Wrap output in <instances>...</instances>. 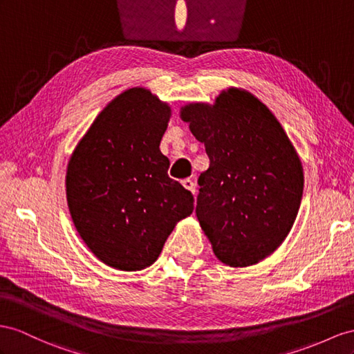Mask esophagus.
Wrapping results in <instances>:
<instances>
[{
    "label": "esophagus",
    "instance_id": "obj_1",
    "mask_svg": "<svg viewBox=\"0 0 354 354\" xmlns=\"http://www.w3.org/2000/svg\"><path fill=\"white\" fill-rule=\"evenodd\" d=\"M183 185H184V188L188 189V192L192 193V194L196 193V184L193 183L192 179H184V180H183Z\"/></svg>",
    "mask_w": 354,
    "mask_h": 354
}]
</instances>
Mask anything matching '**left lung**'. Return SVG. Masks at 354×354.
<instances>
[{
  "instance_id": "obj_1",
  "label": "left lung",
  "mask_w": 354,
  "mask_h": 354,
  "mask_svg": "<svg viewBox=\"0 0 354 354\" xmlns=\"http://www.w3.org/2000/svg\"><path fill=\"white\" fill-rule=\"evenodd\" d=\"M205 145L209 169L198 176L196 215L215 257L230 268L257 265L292 230L304 167L283 125L248 91L230 86L209 103L180 107Z\"/></svg>"
}]
</instances>
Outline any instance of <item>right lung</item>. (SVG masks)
Returning a JSON list of instances; mask_svg holds the SVG:
<instances>
[{"label":"right lung","instance_id":"right-lung-1","mask_svg":"<svg viewBox=\"0 0 354 354\" xmlns=\"http://www.w3.org/2000/svg\"><path fill=\"white\" fill-rule=\"evenodd\" d=\"M169 103L134 86L109 102L76 145L66 194L75 227L91 252L120 270H142L161 254L194 198L167 175L160 151Z\"/></svg>","mask_w":354,"mask_h":354}]
</instances>
